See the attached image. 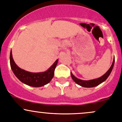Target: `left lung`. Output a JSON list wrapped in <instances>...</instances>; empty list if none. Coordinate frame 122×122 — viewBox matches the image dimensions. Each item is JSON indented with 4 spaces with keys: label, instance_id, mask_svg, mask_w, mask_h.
Returning a JSON list of instances; mask_svg holds the SVG:
<instances>
[{
    "label": "left lung",
    "instance_id": "1",
    "mask_svg": "<svg viewBox=\"0 0 122 122\" xmlns=\"http://www.w3.org/2000/svg\"><path fill=\"white\" fill-rule=\"evenodd\" d=\"M114 58L113 61V63L112 64L111 67L110 68H109V70L104 74L103 76H102V77H99V78H96V79H94V80H82L78 79V78H76L73 74L71 72V78H72L74 81L77 83V84L80 85V86H82L83 87H88V88H90V87H96V86H98L100 84H101L102 83L104 82L107 78H108V77L109 76V75L111 73L112 71V69L113 68L114 66Z\"/></svg>",
    "mask_w": 122,
    "mask_h": 122
}]
</instances>
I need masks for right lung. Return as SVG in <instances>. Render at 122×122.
<instances>
[{
  "label": "right lung",
  "mask_w": 122,
  "mask_h": 122,
  "mask_svg": "<svg viewBox=\"0 0 122 122\" xmlns=\"http://www.w3.org/2000/svg\"><path fill=\"white\" fill-rule=\"evenodd\" d=\"M58 61V60H56L51 67L45 72H30L19 68L13 60L12 51L10 54V64L14 74L20 81L32 87H42L50 83L54 77Z\"/></svg>",
  "instance_id": "1"
}]
</instances>
